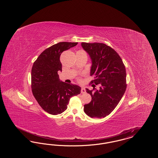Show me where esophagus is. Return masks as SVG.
<instances>
[{
	"mask_svg": "<svg viewBox=\"0 0 158 158\" xmlns=\"http://www.w3.org/2000/svg\"><path fill=\"white\" fill-rule=\"evenodd\" d=\"M85 92H86L85 88H83V87H82V88H81V93H82V94H85Z\"/></svg>",
	"mask_w": 158,
	"mask_h": 158,
	"instance_id": "obj_1",
	"label": "esophagus"
}]
</instances>
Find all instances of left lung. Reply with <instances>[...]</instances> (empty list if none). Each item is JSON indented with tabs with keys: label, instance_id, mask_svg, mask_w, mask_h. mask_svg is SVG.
<instances>
[{
	"label": "left lung",
	"instance_id": "8db88e82",
	"mask_svg": "<svg viewBox=\"0 0 158 158\" xmlns=\"http://www.w3.org/2000/svg\"><path fill=\"white\" fill-rule=\"evenodd\" d=\"M81 45L92 60L90 76L94 79L91 83L100 85L99 90L86 89L92 100L84 105V111L91 118H104L115 109L125 93V66L118 54L108 45L99 43H82Z\"/></svg>",
	"mask_w": 158,
	"mask_h": 158
}]
</instances>
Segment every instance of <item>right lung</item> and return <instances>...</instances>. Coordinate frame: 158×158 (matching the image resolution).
<instances>
[{"label":"right lung","mask_w":158,"mask_h":158,"mask_svg":"<svg viewBox=\"0 0 158 158\" xmlns=\"http://www.w3.org/2000/svg\"><path fill=\"white\" fill-rule=\"evenodd\" d=\"M77 44V43L69 42L56 44L41 53L33 64L31 70L33 95L41 107L50 114L64 112L70 98L81 93L80 86L60 81L57 73L62 69L61 54Z\"/></svg>","instance_id":"right-lung-1"}]
</instances>
